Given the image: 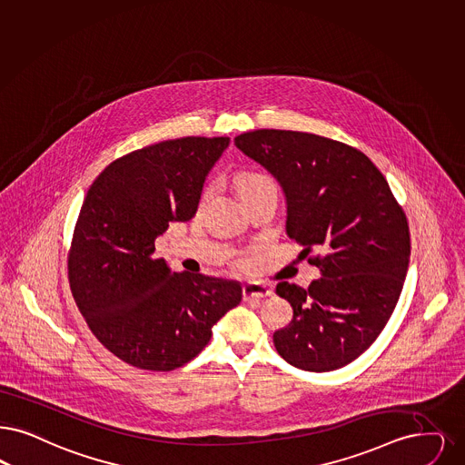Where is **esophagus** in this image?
Here are the masks:
<instances>
[{
  "label": "esophagus",
  "mask_w": 465,
  "mask_h": 465,
  "mask_svg": "<svg viewBox=\"0 0 465 465\" xmlns=\"http://www.w3.org/2000/svg\"><path fill=\"white\" fill-rule=\"evenodd\" d=\"M242 294H243V301L264 299L272 296V289L262 283H245L242 289Z\"/></svg>",
  "instance_id": "1"
}]
</instances>
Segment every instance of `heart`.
<instances>
[{"label": "heart", "mask_w": 465, "mask_h": 465, "mask_svg": "<svg viewBox=\"0 0 465 465\" xmlns=\"http://www.w3.org/2000/svg\"><path fill=\"white\" fill-rule=\"evenodd\" d=\"M275 185V182L264 174V173H258V171H247V173H242L241 176L237 178V192L241 195V199H245L249 195H252L254 192H258L264 186ZM209 195V188L204 192V199ZM241 266H243V262H241Z\"/></svg>", "instance_id": "1"}]
</instances>
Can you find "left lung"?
<instances>
[{"label": "left lung", "mask_w": 465, "mask_h": 465, "mask_svg": "<svg viewBox=\"0 0 465 465\" xmlns=\"http://www.w3.org/2000/svg\"><path fill=\"white\" fill-rule=\"evenodd\" d=\"M235 145L279 180L287 235L322 272L308 289L277 285L294 312L273 334L277 351L302 371L351 363L382 332L401 294L410 260L405 211L371 159L342 142L256 130L239 134ZM316 248L322 252L314 255Z\"/></svg>", "instance_id": "1"}]
</instances>
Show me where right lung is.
<instances>
[{"label":"right lung","mask_w":465,"mask_h":465,"mask_svg":"<svg viewBox=\"0 0 465 465\" xmlns=\"http://www.w3.org/2000/svg\"><path fill=\"white\" fill-rule=\"evenodd\" d=\"M228 136L166 140L115 159L94 180L67 256L75 304L94 337L140 371L183 367L242 301L237 282L169 273L153 256L171 222L190 220Z\"/></svg>","instance_id":"add662e5"}]
</instances>
